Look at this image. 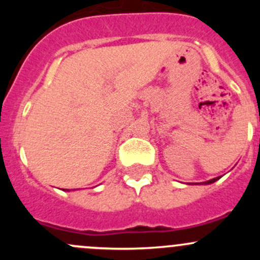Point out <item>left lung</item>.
I'll return each instance as SVG.
<instances>
[{
	"mask_svg": "<svg viewBox=\"0 0 260 260\" xmlns=\"http://www.w3.org/2000/svg\"><path fill=\"white\" fill-rule=\"evenodd\" d=\"M219 179H220V177H215V179H211V180H209V181H205V182H200V183H199V185H210V183H214L215 181H217Z\"/></svg>",
	"mask_w": 260,
	"mask_h": 260,
	"instance_id": "left-lung-1",
	"label": "left lung"
}]
</instances>
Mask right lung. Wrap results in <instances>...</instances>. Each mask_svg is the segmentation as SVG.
Masks as SVG:
<instances>
[{
    "instance_id": "obj_1",
    "label": "right lung",
    "mask_w": 260,
    "mask_h": 260,
    "mask_svg": "<svg viewBox=\"0 0 260 260\" xmlns=\"http://www.w3.org/2000/svg\"><path fill=\"white\" fill-rule=\"evenodd\" d=\"M67 191H69V190H67Z\"/></svg>"
}]
</instances>
